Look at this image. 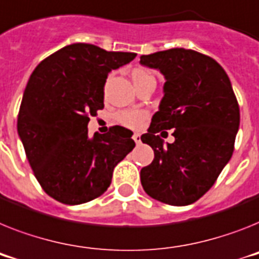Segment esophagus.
Returning <instances> with one entry per match:
<instances>
[{
	"mask_svg": "<svg viewBox=\"0 0 259 259\" xmlns=\"http://www.w3.org/2000/svg\"><path fill=\"white\" fill-rule=\"evenodd\" d=\"M133 140H134V142L137 143V145H140V143H141V136H140V134H134Z\"/></svg>",
	"mask_w": 259,
	"mask_h": 259,
	"instance_id": "34e87169",
	"label": "esophagus"
}]
</instances>
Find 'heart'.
Returning a JSON list of instances; mask_svg holds the SVG:
<instances>
[{
	"label": "heart",
	"mask_w": 259,
	"mask_h": 259,
	"mask_svg": "<svg viewBox=\"0 0 259 259\" xmlns=\"http://www.w3.org/2000/svg\"><path fill=\"white\" fill-rule=\"evenodd\" d=\"M130 76H132V80H133L134 85L137 87L138 91L145 88L146 85L153 84V82H156L153 72H150L149 69L145 68V67L133 68L130 72ZM146 118L147 113L145 110H121V112L116 113V116H114L117 123L125 126V127H129V129H138Z\"/></svg>",
	"instance_id": "heart-1"
}]
</instances>
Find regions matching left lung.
<instances>
[{"mask_svg": "<svg viewBox=\"0 0 259 259\" xmlns=\"http://www.w3.org/2000/svg\"><path fill=\"white\" fill-rule=\"evenodd\" d=\"M141 64L166 77L164 97L141 137L154 160L141 170L149 196L170 205H188L208 192L232 158L240 106L223 67L210 56L170 49L141 56ZM174 128L176 142L162 143Z\"/></svg>", "mask_w": 259, "mask_h": 259, "instance_id": "obj_1", "label": "left lung"}]
</instances>
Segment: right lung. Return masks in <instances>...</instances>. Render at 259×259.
I'll list each match as a JSON object with an SVG mask.
<instances>
[{
    "label": "right lung",
    "mask_w": 259,
    "mask_h": 259,
    "mask_svg": "<svg viewBox=\"0 0 259 259\" xmlns=\"http://www.w3.org/2000/svg\"><path fill=\"white\" fill-rule=\"evenodd\" d=\"M136 56L73 43L47 56L30 76L17 129L36 180L59 203L76 205L101 196L117 163L136 146L122 126L88 137L89 116L104 108L108 73Z\"/></svg>",
    "instance_id": "add662e5"
}]
</instances>
